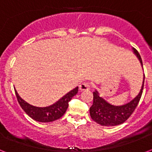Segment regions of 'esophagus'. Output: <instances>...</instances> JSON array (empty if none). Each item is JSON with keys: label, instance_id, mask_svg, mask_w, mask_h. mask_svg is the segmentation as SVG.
Wrapping results in <instances>:
<instances>
[{"label": "esophagus", "instance_id": "obj_1", "mask_svg": "<svg viewBox=\"0 0 152 152\" xmlns=\"http://www.w3.org/2000/svg\"><path fill=\"white\" fill-rule=\"evenodd\" d=\"M91 88V83L89 82H83L80 85V91H88Z\"/></svg>", "mask_w": 152, "mask_h": 152}]
</instances>
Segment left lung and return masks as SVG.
<instances>
[{"mask_svg": "<svg viewBox=\"0 0 152 152\" xmlns=\"http://www.w3.org/2000/svg\"><path fill=\"white\" fill-rule=\"evenodd\" d=\"M133 52L140 60L143 65V62L140 55L136 49H133ZM144 78L143 81L141 90L134 99L129 103L122 106H113L100 97L97 91L93 92V104L90 107V115L93 121L103 126H115L122 124L132 115L135 109L137 108L141 98L144 89Z\"/></svg>", "mask_w": 152, "mask_h": 152, "instance_id": "1", "label": "left lung"}]
</instances>
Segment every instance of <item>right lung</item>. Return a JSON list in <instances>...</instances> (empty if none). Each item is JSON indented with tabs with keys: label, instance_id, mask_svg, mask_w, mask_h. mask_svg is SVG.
<instances>
[{
	"label": "right lung",
	"instance_id": "obj_1",
	"mask_svg": "<svg viewBox=\"0 0 152 152\" xmlns=\"http://www.w3.org/2000/svg\"><path fill=\"white\" fill-rule=\"evenodd\" d=\"M78 92V87L74 88L73 90L67 93L60 100L52 106L47 107H36L31 106L27 102L22 99L18 95L16 91H15L16 99L21 108L24 112L32 119L39 121V122H51L59 119L64 115L66 112L67 108L69 107V102L72 99L74 95H76Z\"/></svg>",
	"mask_w": 152,
	"mask_h": 152
}]
</instances>
